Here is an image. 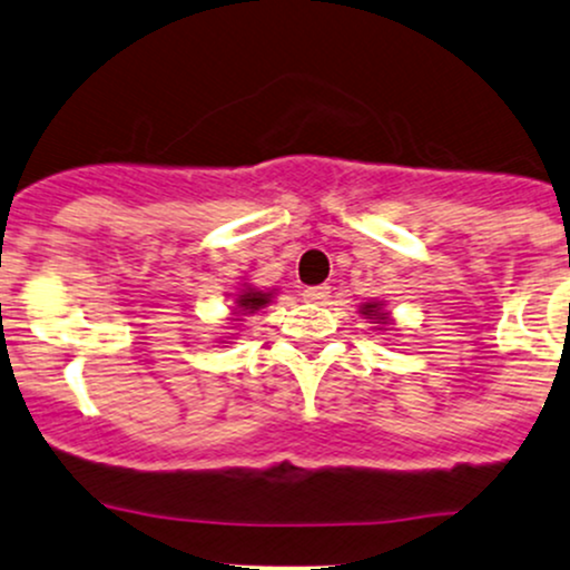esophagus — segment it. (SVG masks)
Masks as SVG:
<instances>
[{"mask_svg": "<svg viewBox=\"0 0 570 570\" xmlns=\"http://www.w3.org/2000/svg\"><path fill=\"white\" fill-rule=\"evenodd\" d=\"M332 297V289L326 284L322 286H307V289H303V299L305 303H326V299Z\"/></svg>", "mask_w": 570, "mask_h": 570, "instance_id": "esophagus-1", "label": "esophagus"}]
</instances>
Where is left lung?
Segmentation results:
<instances>
[{"instance_id": "1", "label": "left lung", "mask_w": 570, "mask_h": 570, "mask_svg": "<svg viewBox=\"0 0 570 570\" xmlns=\"http://www.w3.org/2000/svg\"><path fill=\"white\" fill-rule=\"evenodd\" d=\"M358 316L367 318V324H372V330L377 332H394V316H391L389 303L385 299H367V303L358 305Z\"/></svg>"}]
</instances>
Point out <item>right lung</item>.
Returning <instances> with one entry per match:
<instances>
[{
    "label": "right lung",
    "mask_w": 570,
    "mask_h": 570,
    "mask_svg": "<svg viewBox=\"0 0 570 570\" xmlns=\"http://www.w3.org/2000/svg\"><path fill=\"white\" fill-rule=\"evenodd\" d=\"M276 294H278V289H259V286L244 281V284H240L238 289L230 294L233 311H230V318H227V322L235 326H227L230 332H227L225 337H217V348H227V345L235 340V335L240 332V324H244L248 316H257L259 311H265V307L273 303V297H276Z\"/></svg>",
    "instance_id": "1"
}]
</instances>
